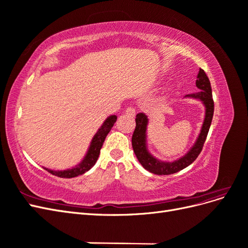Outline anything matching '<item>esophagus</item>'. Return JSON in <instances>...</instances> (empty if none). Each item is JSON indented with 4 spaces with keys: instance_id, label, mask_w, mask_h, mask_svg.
Wrapping results in <instances>:
<instances>
[{
    "instance_id": "obj_1",
    "label": "esophagus",
    "mask_w": 248,
    "mask_h": 248,
    "mask_svg": "<svg viewBox=\"0 0 248 248\" xmlns=\"http://www.w3.org/2000/svg\"><path fill=\"white\" fill-rule=\"evenodd\" d=\"M125 111H126V114L130 117L136 116V109H134L133 108H127Z\"/></svg>"
}]
</instances>
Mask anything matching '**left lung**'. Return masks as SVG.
Returning a JSON list of instances; mask_svg holds the SVG:
<instances>
[{
	"instance_id": "obj_1",
	"label": "left lung",
	"mask_w": 248,
	"mask_h": 248,
	"mask_svg": "<svg viewBox=\"0 0 248 248\" xmlns=\"http://www.w3.org/2000/svg\"><path fill=\"white\" fill-rule=\"evenodd\" d=\"M197 87L201 90L200 92L185 95L184 98H193L202 101L205 107V118L202 122L201 131L197 140L194 141L193 146L189 149L184 156L174 161H162L157 159L151 153L149 152L147 145V126H148V117L144 112H140L136 118V129L132 134V148L133 152L136 154L138 160L144 169L153 172L156 175H170L187 168L191 164L197 157L200 155L202 148L204 146V142L208 136L210 125L212 122L213 112H214V101L212 98V89L210 80L207 74L202 69H200L197 81Z\"/></svg>"
}]
</instances>
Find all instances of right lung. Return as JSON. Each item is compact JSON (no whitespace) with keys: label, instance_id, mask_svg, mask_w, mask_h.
I'll return each instance as SVG.
<instances>
[{"label":"right lung","instance_id":"obj_1","mask_svg":"<svg viewBox=\"0 0 248 248\" xmlns=\"http://www.w3.org/2000/svg\"><path fill=\"white\" fill-rule=\"evenodd\" d=\"M117 121V116L111 115L106 119V121L102 123L100 128L95 133L93 137L91 144L88 149V151L85 155L82 160L78 164V166L73 167L71 169H67L63 170H54L50 169L43 168L46 170H47L50 174L58 176L60 178H74L79 175L85 174L90 169L93 168L94 164L96 163L97 159H98L99 154H100V149L103 145L104 140H106L108 133L110 131L111 127L114 126L115 122Z\"/></svg>","mask_w":248,"mask_h":248}]
</instances>
